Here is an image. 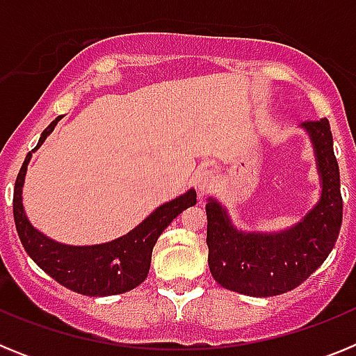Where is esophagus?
<instances>
[{"label": "esophagus", "mask_w": 356, "mask_h": 356, "mask_svg": "<svg viewBox=\"0 0 356 356\" xmlns=\"http://www.w3.org/2000/svg\"><path fill=\"white\" fill-rule=\"evenodd\" d=\"M216 181L217 176L213 175L212 169H201L194 176V184H196V188L200 194H209L216 187Z\"/></svg>", "instance_id": "esophagus-1"}]
</instances>
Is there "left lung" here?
Masks as SVG:
<instances>
[{
    "label": "left lung",
    "instance_id": "obj_1",
    "mask_svg": "<svg viewBox=\"0 0 356 356\" xmlns=\"http://www.w3.org/2000/svg\"><path fill=\"white\" fill-rule=\"evenodd\" d=\"M312 137L323 194L300 225L284 234H241L217 201L207 203L209 267L221 287L267 298L292 291L325 262L342 225L339 163L328 119L305 121Z\"/></svg>",
    "mask_w": 356,
    "mask_h": 356
}]
</instances>
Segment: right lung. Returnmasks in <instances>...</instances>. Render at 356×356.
I'll return each mask as SVG.
<instances>
[{"mask_svg":"<svg viewBox=\"0 0 356 356\" xmlns=\"http://www.w3.org/2000/svg\"><path fill=\"white\" fill-rule=\"evenodd\" d=\"M60 118L49 124L40 135L39 144L44 143L56 127ZM35 147V149H37ZM33 149V151H35ZM30 153L23 162L14 187V221L21 244L31 260L48 273L53 280L71 291L83 296H112L122 294L146 280L151 266V253L162 232L171 225L178 213L187 207L196 205V193L188 191L184 196L159 207L147 219L135 229L118 241L99 244V246H64L49 241L28 222L24 216L21 193H23L24 175L30 160Z\"/></svg>","mask_w":356,"mask_h":356,"instance_id":"obj_1","label":"right lung"}]
</instances>
